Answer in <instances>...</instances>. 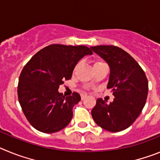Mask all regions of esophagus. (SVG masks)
<instances>
[{"instance_id": "obj_1", "label": "esophagus", "mask_w": 160, "mask_h": 160, "mask_svg": "<svg viewBox=\"0 0 160 160\" xmlns=\"http://www.w3.org/2000/svg\"><path fill=\"white\" fill-rule=\"evenodd\" d=\"M87 97V94H81V98H82V99H85V98H86Z\"/></svg>"}]
</instances>
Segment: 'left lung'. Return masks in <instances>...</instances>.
<instances>
[{
  "mask_svg": "<svg viewBox=\"0 0 160 160\" xmlns=\"http://www.w3.org/2000/svg\"><path fill=\"white\" fill-rule=\"evenodd\" d=\"M90 49L108 64L107 89H111L114 96L110 104L98 98L91 115L104 130L123 131L135 122L145 106L148 92L146 74L136 61L121 48L97 46Z\"/></svg>",
  "mask_w": 160,
  "mask_h": 160,
  "instance_id": "8db88e82",
  "label": "left lung"
}]
</instances>
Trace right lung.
I'll list each match as a JSON object with an SVG mask.
<instances>
[{"instance_id":"obj_1","label":"right lung","mask_w":160,"mask_h":160,"mask_svg":"<svg viewBox=\"0 0 160 160\" xmlns=\"http://www.w3.org/2000/svg\"><path fill=\"white\" fill-rule=\"evenodd\" d=\"M85 46L50 45L38 51L24 66L18 87V100L29 123L44 133L62 130L71 121L73 106L81 100L74 92L65 97L58 92L70 79L78 62L92 55Z\"/></svg>"}]
</instances>
